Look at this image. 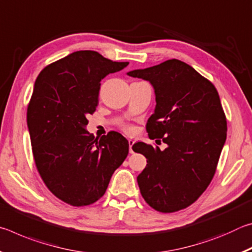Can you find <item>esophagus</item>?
Instances as JSON below:
<instances>
[{"instance_id": "obj_1", "label": "esophagus", "mask_w": 252, "mask_h": 252, "mask_svg": "<svg viewBox=\"0 0 252 252\" xmlns=\"http://www.w3.org/2000/svg\"><path fill=\"white\" fill-rule=\"evenodd\" d=\"M133 144H134V141L133 140H129V150H130V153H134V150H133Z\"/></svg>"}]
</instances>
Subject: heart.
Returning a JSON list of instances; mask_svg holds the SVG:
<instances>
[{
    "mask_svg": "<svg viewBox=\"0 0 252 252\" xmlns=\"http://www.w3.org/2000/svg\"><path fill=\"white\" fill-rule=\"evenodd\" d=\"M126 131H131V127H126Z\"/></svg>",
    "mask_w": 252,
    "mask_h": 252,
    "instance_id": "b5f03b06",
    "label": "heart"
}]
</instances>
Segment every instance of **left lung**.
Listing matches in <instances>:
<instances>
[{"instance_id": "obj_1", "label": "left lung", "mask_w": 252, "mask_h": 252, "mask_svg": "<svg viewBox=\"0 0 252 252\" xmlns=\"http://www.w3.org/2000/svg\"><path fill=\"white\" fill-rule=\"evenodd\" d=\"M150 82L156 94L149 118L150 139H162L164 150L144 142L134 152L147 158L136 180L143 199L160 212L192 204L215 176L227 138V120L218 91L192 66L172 59L126 73Z\"/></svg>"}]
</instances>
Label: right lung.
<instances>
[{
  "label": "right lung",
  "instance_id": "1",
  "mask_svg": "<svg viewBox=\"0 0 252 252\" xmlns=\"http://www.w3.org/2000/svg\"><path fill=\"white\" fill-rule=\"evenodd\" d=\"M127 64L95 51H76L44 67L34 83L28 106L34 161L51 192L71 206L99 200L129 153L119 132L97 139L87 130L101 80Z\"/></svg>",
  "mask_w": 252,
  "mask_h": 252
}]
</instances>
